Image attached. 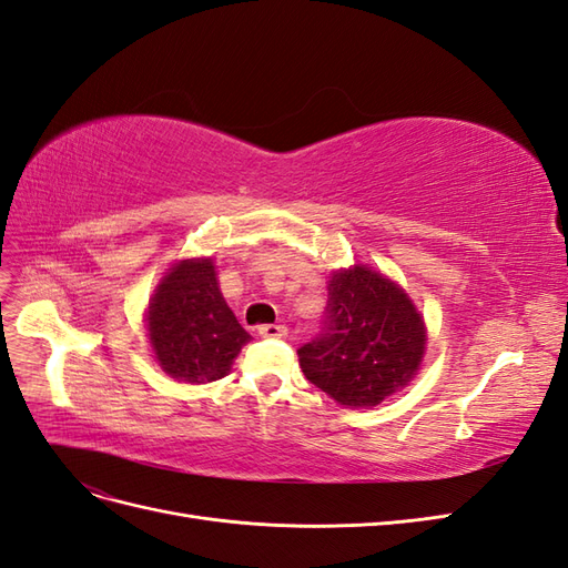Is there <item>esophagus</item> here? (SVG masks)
Here are the masks:
<instances>
[{"label": "esophagus", "mask_w": 568, "mask_h": 568, "mask_svg": "<svg viewBox=\"0 0 568 568\" xmlns=\"http://www.w3.org/2000/svg\"><path fill=\"white\" fill-rule=\"evenodd\" d=\"M260 336H267V339H284L288 329L284 325H260L257 327Z\"/></svg>", "instance_id": "esophagus-1"}]
</instances>
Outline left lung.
<instances>
[{
  "mask_svg": "<svg viewBox=\"0 0 568 568\" xmlns=\"http://www.w3.org/2000/svg\"><path fill=\"white\" fill-rule=\"evenodd\" d=\"M322 332L298 348L303 375L346 408L406 387L425 356V322L406 291L365 265L329 277Z\"/></svg>",
  "mask_w": 568,
  "mask_h": 568,
  "instance_id": "obj_1",
  "label": "left lung"
}]
</instances>
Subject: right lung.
<instances>
[{
    "mask_svg": "<svg viewBox=\"0 0 568 568\" xmlns=\"http://www.w3.org/2000/svg\"><path fill=\"white\" fill-rule=\"evenodd\" d=\"M145 320L160 367L189 385L224 377L251 342L222 296L210 257L181 260L166 272Z\"/></svg>",
    "mask_w": 568,
    "mask_h": 568,
    "instance_id": "1",
    "label": "right lung"
}]
</instances>
